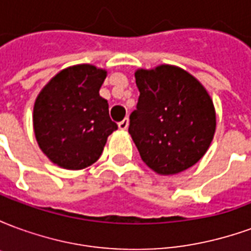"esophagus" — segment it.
<instances>
[{
    "mask_svg": "<svg viewBox=\"0 0 251 251\" xmlns=\"http://www.w3.org/2000/svg\"><path fill=\"white\" fill-rule=\"evenodd\" d=\"M118 127H120V130H126L129 127V120L125 118L124 121H121L120 124H118Z\"/></svg>",
    "mask_w": 251,
    "mask_h": 251,
    "instance_id": "esophagus-1",
    "label": "esophagus"
}]
</instances>
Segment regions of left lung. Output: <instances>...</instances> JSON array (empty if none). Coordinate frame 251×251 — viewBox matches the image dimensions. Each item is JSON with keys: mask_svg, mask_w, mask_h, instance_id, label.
I'll use <instances>...</instances> for the list:
<instances>
[{"mask_svg": "<svg viewBox=\"0 0 251 251\" xmlns=\"http://www.w3.org/2000/svg\"><path fill=\"white\" fill-rule=\"evenodd\" d=\"M140 91L130 133L142 161L169 176L199 161L216 127L215 107L204 86L183 68L161 64L134 72Z\"/></svg>", "mask_w": 251, "mask_h": 251, "instance_id": "obj_1", "label": "left lung"}]
</instances>
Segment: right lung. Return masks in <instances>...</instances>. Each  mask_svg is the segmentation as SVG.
I'll return each instance as SVG.
<instances>
[{
  "mask_svg": "<svg viewBox=\"0 0 251 251\" xmlns=\"http://www.w3.org/2000/svg\"><path fill=\"white\" fill-rule=\"evenodd\" d=\"M107 71L76 64L57 72L37 95L33 130L39 147L57 167L83 169L102 154L107 137L118 129L109 103L99 95Z\"/></svg>",
  "mask_w": 251,
  "mask_h": 251,
  "instance_id": "obj_1",
  "label": "right lung"
}]
</instances>
